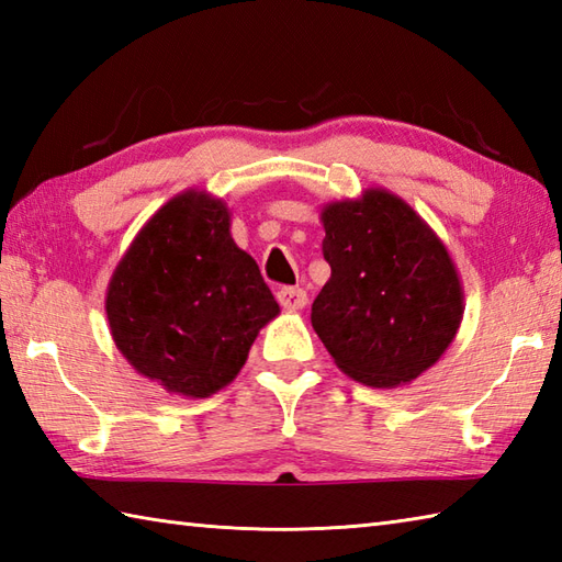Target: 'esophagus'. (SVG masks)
I'll return each mask as SVG.
<instances>
[{
    "label": "esophagus",
    "mask_w": 562,
    "mask_h": 562,
    "mask_svg": "<svg viewBox=\"0 0 562 562\" xmlns=\"http://www.w3.org/2000/svg\"><path fill=\"white\" fill-rule=\"evenodd\" d=\"M278 302L288 312H300L306 306V292L302 288H282L278 290Z\"/></svg>",
    "instance_id": "obj_1"
}]
</instances>
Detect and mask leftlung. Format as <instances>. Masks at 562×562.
Masks as SVG:
<instances>
[{"label": "left lung", "instance_id": "left-lung-1", "mask_svg": "<svg viewBox=\"0 0 562 562\" xmlns=\"http://www.w3.org/2000/svg\"><path fill=\"white\" fill-rule=\"evenodd\" d=\"M330 280L312 326L340 372L374 389L411 384L447 352L463 288L447 246L386 188L321 210Z\"/></svg>", "mask_w": 562, "mask_h": 562}]
</instances>
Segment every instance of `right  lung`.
<instances>
[{
  "label": "right lung",
  "instance_id": "obj_1",
  "mask_svg": "<svg viewBox=\"0 0 562 562\" xmlns=\"http://www.w3.org/2000/svg\"><path fill=\"white\" fill-rule=\"evenodd\" d=\"M278 314L256 260L232 238L226 202L195 188L151 214L105 290L115 348L142 376L186 398L232 384Z\"/></svg>",
  "mask_w": 562,
  "mask_h": 562
}]
</instances>
